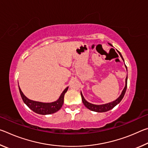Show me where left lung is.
<instances>
[{
  "label": "left lung",
  "mask_w": 148,
  "mask_h": 148,
  "mask_svg": "<svg viewBox=\"0 0 148 148\" xmlns=\"http://www.w3.org/2000/svg\"><path fill=\"white\" fill-rule=\"evenodd\" d=\"M108 44L110 45L111 46H112V45L111 44L108 43ZM118 53L119 54V56H121V59H123V61H124V59H123V58L121 53H120L119 51H118ZM125 68H126L127 71V68L126 65L125 64ZM127 87V76L126 77V79H125V86L124 89L122 91L121 94L120 95V96L116 100V101H114L113 102H109V103H107V104H101V105L93 104L90 103V102H87L86 100L84 99L83 95H82V92H81V96H82V102H83V103L85 105V106H86L87 108H88L89 110H91V111L97 112H105L109 111V110H112V108H114L116 106L117 104H118L119 102L121 101V100L123 99V98L124 95L125 94V92H126Z\"/></svg>",
  "instance_id": "1"
}]
</instances>
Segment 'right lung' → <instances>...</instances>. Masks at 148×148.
<instances>
[{
	"instance_id": "add662e5",
	"label": "right lung",
	"mask_w": 148,
	"mask_h": 148,
	"mask_svg": "<svg viewBox=\"0 0 148 148\" xmlns=\"http://www.w3.org/2000/svg\"><path fill=\"white\" fill-rule=\"evenodd\" d=\"M19 85V84H18ZM69 87L65 89L61 95H60L59 98L56 101L52 102H42L38 101H34L27 98L23 92L21 91V89L19 86V90L20 92V95L24 103L28 106L30 109L34 112L35 113L41 114V115H48L54 114L61 109L62 104L64 102V96L66 93Z\"/></svg>"
}]
</instances>
